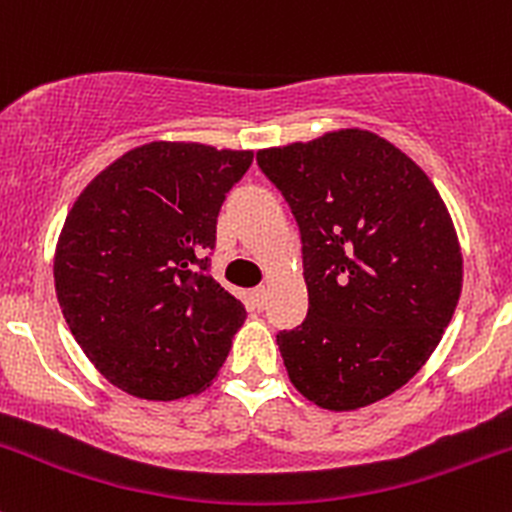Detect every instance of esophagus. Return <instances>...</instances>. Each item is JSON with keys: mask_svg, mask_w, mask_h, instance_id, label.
<instances>
[{"mask_svg": "<svg viewBox=\"0 0 512 512\" xmlns=\"http://www.w3.org/2000/svg\"><path fill=\"white\" fill-rule=\"evenodd\" d=\"M252 299H255V304L257 307H265L267 304V287H257V289H252Z\"/></svg>", "mask_w": 512, "mask_h": 512, "instance_id": "obj_1", "label": "esophagus"}]
</instances>
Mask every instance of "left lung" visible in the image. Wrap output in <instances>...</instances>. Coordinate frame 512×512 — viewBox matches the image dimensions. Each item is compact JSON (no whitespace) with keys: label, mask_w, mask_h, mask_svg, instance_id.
Returning a JSON list of instances; mask_svg holds the SVG:
<instances>
[{"label":"left lung","mask_w":512,"mask_h":512,"mask_svg":"<svg viewBox=\"0 0 512 512\" xmlns=\"http://www.w3.org/2000/svg\"><path fill=\"white\" fill-rule=\"evenodd\" d=\"M302 232L307 319L277 334L289 381L327 411L376 404L441 342L463 282L451 213L404 151L364 128L262 148Z\"/></svg>","instance_id":"left-lung-1"}]
</instances>
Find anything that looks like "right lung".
Segmentation results:
<instances>
[{
    "label": "right lung",
    "mask_w": 512,
    "mask_h": 512,
    "mask_svg": "<svg viewBox=\"0 0 512 512\" xmlns=\"http://www.w3.org/2000/svg\"><path fill=\"white\" fill-rule=\"evenodd\" d=\"M252 151L151 141L101 170L76 198L54 252L71 334L113 386L180 401L213 386L245 307L208 270L227 190Z\"/></svg>",
    "instance_id": "add662e5"
}]
</instances>
